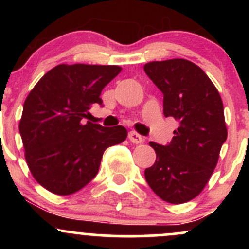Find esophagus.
<instances>
[{
  "label": "esophagus",
  "mask_w": 249,
  "mask_h": 249,
  "mask_svg": "<svg viewBox=\"0 0 249 249\" xmlns=\"http://www.w3.org/2000/svg\"><path fill=\"white\" fill-rule=\"evenodd\" d=\"M128 139L132 142H134V144H141V142L144 141L141 134L137 133L136 131H130V132H128Z\"/></svg>",
  "instance_id": "esophagus-1"
}]
</instances>
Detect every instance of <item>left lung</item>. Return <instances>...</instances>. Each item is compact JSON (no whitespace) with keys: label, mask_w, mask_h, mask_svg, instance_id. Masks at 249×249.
<instances>
[{"label":"left lung","mask_w":249,"mask_h":249,"mask_svg":"<svg viewBox=\"0 0 249 249\" xmlns=\"http://www.w3.org/2000/svg\"><path fill=\"white\" fill-rule=\"evenodd\" d=\"M144 71L164 95V116L179 123L167 145L150 142L157 158L145 170V179L164 201L184 204L206 186L227 139L221 97L206 73L187 59L150 62Z\"/></svg>","instance_id":"left-lung-1"}]
</instances>
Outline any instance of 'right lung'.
Segmentation results:
<instances>
[{
	"label": "right lung",
	"instance_id": "obj_1",
	"mask_svg": "<svg viewBox=\"0 0 249 249\" xmlns=\"http://www.w3.org/2000/svg\"><path fill=\"white\" fill-rule=\"evenodd\" d=\"M117 65L61 64L48 71L28 95L19 121L25 159L39 185L69 196L98 173L104 151L126 139L122 125L104 127L82 119L102 90L121 72Z\"/></svg>",
	"mask_w": 249,
	"mask_h": 249
}]
</instances>
